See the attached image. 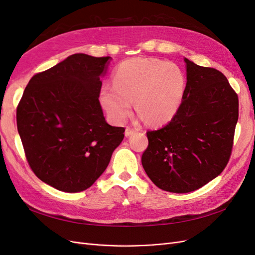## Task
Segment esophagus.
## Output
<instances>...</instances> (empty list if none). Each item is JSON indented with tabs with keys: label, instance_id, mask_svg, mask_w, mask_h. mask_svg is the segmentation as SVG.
<instances>
[{
	"label": "esophagus",
	"instance_id": "obj_1",
	"mask_svg": "<svg viewBox=\"0 0 255 255\" xmlns=\"http://www.w3.org/2000/svg\"><path fill=\"white\" fill-rule=\"evenodd\" d=\"M139 128H130V127H127L126 128V136H129L132 135L134 132H137V130Z\"/></svg>",
	"mask_w": 255,
	"mask_h": 255
}]
</instances>
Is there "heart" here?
Returning a JSON list of instances; mask_svg holds the SVG:
<instances>
[{
  "label": "heart",
  "mask_w": 255,
  "mask_h": 255,
  "mask_svg": "<svg viewBox=\"0 0 255 255\" xmlns=\"http://www.w3.org/2000/svg\"><path fill=\"white\" fill-rule=\"evenodd\" d=\"M185 78L173 63L154 58H134L121 63L113 76V87H104L101 101L110 117L125 121L136 111L153 126L165 125L172 119L184 94Z\"/></svg>",
  "instance_id": "b5f03b06"
}]
</instances>
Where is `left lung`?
<instances>
[{
	"mask_svg": "<svg viewBox=\"0 0 255 255\" xmlns=\"http://www.w3.org/2000/svg\"><path fill=\"white\" fill-rule=\"evenodd\" d=\"M187 83L171 121L148 130L141 163L160 189L185 194L218 176L232 154L238 96L225 74L185 58Z\"/></svg>",
	"mask_w": 255,
	"mask_h": 255,
	"instance_id": "obj_1",
	"label": "left lung"
}]
</instances>
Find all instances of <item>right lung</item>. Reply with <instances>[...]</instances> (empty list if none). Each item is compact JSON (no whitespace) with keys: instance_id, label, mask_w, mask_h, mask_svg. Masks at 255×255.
Masks as SVG:
<instances>
[{"instance_id":"1","label":"right lung","mask_w":255,"mask_h":255,"mask_svg":"<svg viewBox=\"0 0 255 255\" xmlns=\"http://www.w3.org/2000/svg\"><path fill=\"white\" fill-rule=\"evenodd\" d=\"M111 57L73 54L35 74L17 106V127L35 175L65 192L89 188L109 166L125 128L105 121L99 96Z\"/></svg>"}]
</instances>
